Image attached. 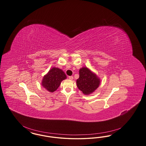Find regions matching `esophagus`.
Listing matches in <instances>:
<instances>
[{
  "label": "esophagus",
  "instance_id": "obj_1",
  "mask_svg": "<svg viewBox=\"0 0 146 146\" xmlns=\"http://www.w3.org/2000/svg\"><path fill=\"white\" fill-rule=\"evenodd\" d=\"M68 78L70 79V80H72L73 79V76H68Z\"/></svg>",
  "mask_w": 146,
  "mask_h": 146
}]
</instances>
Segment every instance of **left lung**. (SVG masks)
Segmentation results:
<instances>
[{"mask_svg":"<svg viewBox=\"0 0 146 146\" xmlns=\"http://www.w3.org/2000/svg\"><path fill=\"white\" fill-rule=\"evenodd\" d=\"M78 88L85 94L93 93L100 85V80L87 67L79 70V78L76 80Z\"/></svg>","mask_w":146,"mask_h":146,"instance_id":"1","label":"left lung"}]
</instances>
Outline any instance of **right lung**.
<instances>
[{"instance_id":"right-lung-1","label":"right lung","mask_w":146,"mask_h":146,"mask_svg":"<svg viewBox=\"0 0 146 146\" xmlns=\"http://www.w3.org/2000/svg\"><path fill=\"white\" fill-rule=\"evenodd\" d=\"M66 78V76L62 70L53 67L44 76L42 81V85L47 91L53 92L58 89L61 82Z\"/></svg>"}]
</instances>
